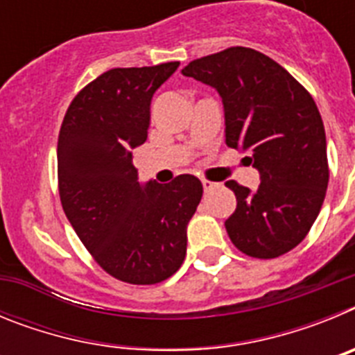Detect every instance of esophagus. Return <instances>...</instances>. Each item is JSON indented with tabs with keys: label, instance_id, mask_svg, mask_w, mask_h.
I'll return each mask as SVG.
<instances>
[{
	"label": "esophagus",
	"instance_id": "esophagus-1",
	"mask_svg": "<svg viewBox=\"0 0 355 355\" xmlns=\"http://www.w3.org/2000/svg\"><path fill=\"white\" fill-rule=\"evenodd\" d=\"M216 187H218V183H215V181L202 180V188H205V192H209V190H213V188Z\"/></svg>",
	"mask_w": 355,
	"mask_h": 355
}]
</instances>
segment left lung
Returning a JSON list of instances; mask_svg holds the SVG:
<instances>
[{
  "label": "left lung",
  "instance_id": "8db88e82",
  "mask_svg": "<svg viewBox=\"0 0 355 355\" xmlns=\"http://www.w3.org/2000/svg\"><path fill=\"white\" fill-rule=\"evenodd\" d=\"M218 90L225 144L249 153L259 171L256 192L227 181L236 209L225 229L238 250L272 259L309 233L329 184L324 122L315 99L284 67L250 48H227L181 71Z\"/></svg>",
  "mask_w": 355,
  "mask_h": 355
}]
</instances>
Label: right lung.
<instances>
[{
	"mask_svg": "<svg viewBox=\"0 0 355 355\" xmlns=\"http://www.w3.org/2000/svg\"><path fill=\"white\" fill-rule=\"evenodd\" d=\"M178 67L103 72L72 99L58 135L62 208L97 265L122 283L156 284L180 270L202 197L190 174L142 187L131 163V149L147 140L153 94Z\"/></svg>",
	"mask_w": 355,
	"mask_h": 355,
	"instance_id": "right-lung-1",
	"label": "right lung"
}]
</instances>
